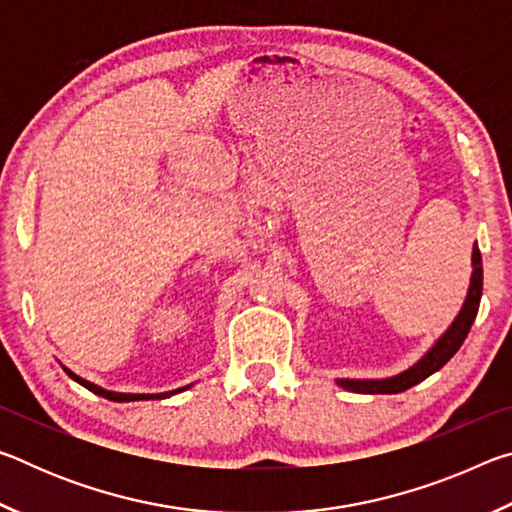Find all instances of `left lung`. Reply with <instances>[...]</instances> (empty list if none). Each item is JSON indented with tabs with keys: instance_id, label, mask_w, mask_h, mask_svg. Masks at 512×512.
Returning a JSON list of instances; mask_svg holds the SVG:
<instances>
[{
	"instance_id": "obj_1",
	"label": "left lung",
	"mask_w": 512,
	"mask_h": 512,
	"mask_svg": "<svg viewBox=\"0 0 512 512\" xmlns=\"http://www.w3.org/2000/svg\"><path fill=\"white\" fill-rule=\"evenodd\" d=\"M472 282H470V291H467L465 305L461 309V314L456 316L452 327L440 336L438 343L424 354V357L415 363L413 368H409L402 375L391 377V379H375V381H357V379H339V386H343L345 391L352 393H402L406 388H411L420 381L427 379L433 372L440 370L445 363L454 357L461 348L467 332L476 318V311H479V302H481V291H483V264H481V253L479 248L472 250Z\"/></svg>"
}]
</instances>
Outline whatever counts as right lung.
<instances>
[{
  "instance_id": "obj_1",
  "label": "right lung",
  "mask_w": 512,
  "mask_h": 512,
  "mask_svg": "<svg viewBox=\"0 0 512 512\" xmlns=\"http://www.w3.org/2000/svg\"><path fill=\"white\" fill-rule=\"evenodd\" d=\"M69 377H72L74 381H79L81 386H85L88 388V391H92L94 395H101V397H106V400H110V402H135V400H160V397H167V395H173V393H164V395H131V393H112V391H103V388H99V386H94V384H90V381H85V379H81L79 375H74V372H69L67 368H63Z\"/></svg>"
}]
</instances>
